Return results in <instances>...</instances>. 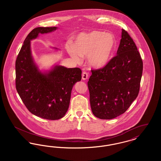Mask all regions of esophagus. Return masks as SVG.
<instances>
[{"instance_id": "1", "label": "esophagus", "mask_w": 161, "mask_h": 161, "mask_svg": "<svg viewBox=\"0 0 161 161\" xmlns=\"http://www.w3.org/2000/svg\"><path fill=\"white\" fill-rule=\"evenodd\" d=\"M87 78H88V74H87L86 72L84 71V72H83V74H82V79H83V80H87Z\"/></svg>"}]
</instances>
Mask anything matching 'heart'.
Masks as SVG:
<instances>
[{
	"label": "heart",
	"instance_id": "heart-1",
	"mask_svg": "<svg viewBox=\"0 0 161 161\" xmlns=\"http://www.w3.org/2000/svg\"><path fill=\"white\" fill-rule=\"evenodd\" d=\"M115 40L110 34L93 31L80 34L74 46H69L70 55L76 61L81 57H88L91 66L101 68L106 66L110 60L115 49Z\"/></svg>",
	"mask_w": 161,
	"mask_h": 161
}]
</instances>
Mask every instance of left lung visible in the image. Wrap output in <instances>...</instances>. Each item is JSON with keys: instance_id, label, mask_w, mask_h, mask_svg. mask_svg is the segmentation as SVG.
<instances>
[{"instance_id": "obj_1", "label": "left lung", "mask_w": 161, "mask_h": 161, "mask_svg": "<svg viewBox=\"0 0 161 161\" xmlns=\"http://www.w3.org/2000/svg\"><path fill=\"white\" fill-rule=\"evenodd\" d=\"M116 55L103 68L91 70L87 83L92 113L101 119L124 114L139 91L143 63L135 42L123 29Z\"/></svg>"}]
</instances>
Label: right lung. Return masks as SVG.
<instances>
[{
  "instance_id": "right-lung-1",
  "label": "right lung",
  "mask_w": 161,
  "mask_h": 161,
  "mask_svg": "<svg viewBox=\"0 0 161 161\" xmlns=\"http://www.w3.org/2000/svg\"><path fill=\"white\" fill-rule=\"evenodd\" d=\"M57 27H38L27 36L15 61V87L28 110L49 120L63 118L67 112L74 85L81 80V70L55 65L42 72L33 60L31 41L38 34L51 32ZM57 49V48H56Z\"/></svg>"
}]
</instances>
